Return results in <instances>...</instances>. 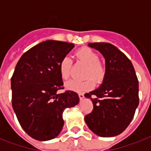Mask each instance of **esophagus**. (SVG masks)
I'll return each mask as SVG.
<instances>
[{"mask_svg": "<svg viewBox=\"0 0 151 151\" xmlns=\"http://www.w3.org/2000/svg\"><path fill=\"white\" fill-rule=\"evenodd\" d=\"M78 96H79V99H80L81 100H82V99L85 98V96H84L83 93H79V94H78Z\"/></svg>", "mask_w": 151, "mask_h": 151, "instance_id": "1", "label": "esophagus"}]
</instances>
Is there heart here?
<instances>
[{
  "instance_id": "obj_1",
  "label": "heart",
  "mask_w": 151,
  "mask_h": 151,
  "mask_svg": "<svg viewBox=\"0 0 151 151\" xmlns=\"http://www.w3.org/2000/svg\"><path fill=\"white\" fill-rule=\"evenodd\" d=\"M76 56L78 59L88 65L86 77H92L97 81H101L105 77V68L99 63V55L92 49L82 48L77 51ZM72 60L69 56H64L59 63V74L63 80L68 79L70 74ZM66 88L76 92H87L93 88L95 81L92 78H88L85 81L70 80L65 84Z\"/></svg>"
}]
</instances>
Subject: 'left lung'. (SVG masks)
I'll return each instance as SVG.
<instances>
[{"mask_svg":"<svg viewBox=\"0 0 151 151\" xmlns=\"http://www.w3.org/2000/svg\"><path fill=\"white\" fill-rule=\"evenodd\" d=\"M106 62L105 77L98 88L85 96L93 103L85 117L88 127L97 136L113 137L126 129L139 105V81L129 58L110 43H89Z\"/></svg>","mask_w":151,"mask_h":151,"instance_id":"8db88e82","label":"left lung"}]
</instances>
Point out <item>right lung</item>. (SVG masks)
I'll use <instances>...</instances> for the list:
<instances>
[{"label":"right lung","mask_w":151,"mask_h":151,"mask_svg":"<svg viewBox=\"0 0 151 151\" xmlns=\"http://www.w3.org/2000/svg\"><path fill=\"white\" fill-rule=\"evenodd\" d=\"M74 45L48 41L26 52L19 59L11 79L12 107L26 132L34 139L47 141L63 129V110L79 103L73 91L58 94L63 88L59 63Z\"/></svg>","instance_id":"1"}]
</instances>
